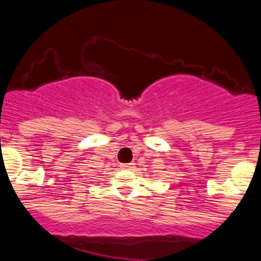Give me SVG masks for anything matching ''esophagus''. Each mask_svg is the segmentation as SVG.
<instances>
[{
	"label": "esophagus",
	"mask_w": 261,
	"mask_h": 261,
	"mask_svg": "<svg viewBox=\"0 0 261 261\" xmlns=\"http://www.w3.org/2000/svg\"><path fill=\"white\" fill-rule=\"evenodd\" d=\"M120 167H121V168H125V169H133V168H135V163H133V162H131V163L120 164Z\"/></svg>",
	"instance_id": "obj_1"
}]
</instances>
